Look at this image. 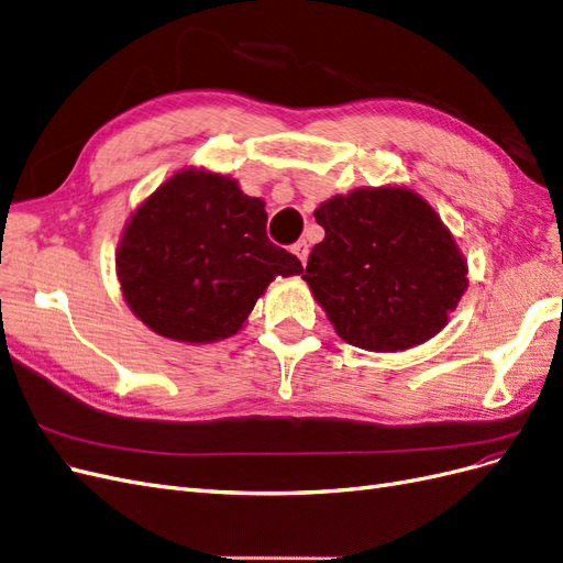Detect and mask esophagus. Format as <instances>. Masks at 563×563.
I'll return each mask as SVG.
<instances>
[{
  "instance_id": "obj_1",
  "label": "esophagus",
  "mask_w": 563,
  "mask_h": 563,
  "mask_svg": "<svg viewBox=\"0 0 563 563\" xmlns=\"http://www.w3.org/2000/svg\"><path fill=\"white\" fill-rule=\"evenodd\" d=\"M294 253H296V255H298V258H300L302 267H305V265H308V255H310V244H308V242H305V240L296 242V244H294Z\"/></svg>"
}]
</instances>
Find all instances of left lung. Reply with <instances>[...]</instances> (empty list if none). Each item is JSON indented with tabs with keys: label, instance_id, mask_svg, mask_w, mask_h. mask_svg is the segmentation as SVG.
<instances>
[{
	"label": "left lung",
	"instance_id": "left-lung-1",
	"mask_svg": "<svg viewBox=\"0 0 563 563\" xmlns=\"http://www.w3.org/2000/svg\"><path fill=\"white\" fill-rule=\"evenodd\" d=\"M327 232L302 279L335 333L371 352L424 343L467 288V263L432 207L406 187H360L314 211Z\"/></svg>",
	"mask_w": 563,
	"mask_h": 563
}]
</instances>
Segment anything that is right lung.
I'll return each mask as SVG.
<instances>
[{
	"label": "right lung",
	"instance_id": "right-lung-1",
	"mask_svg": "<svg viewBox=\"0 0 563 563\" xmlns=\"http://www.w3.org/2000/svg\"><path fill=\"white\" fill-rule=\"evenodd\" d=\"M263 199L236 180L187 172L135 211L117 251L133 314L180 343H213L242 329L275 277L300 275L294 253L267 240Z\"/></svg>",
	"mask_w": 563,
	"mask_h": 563
}]
</instances>
